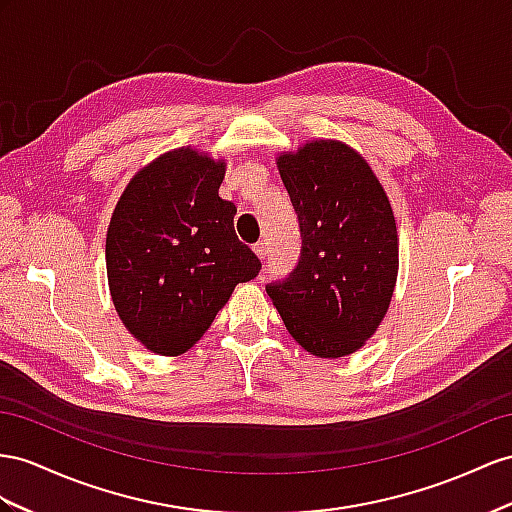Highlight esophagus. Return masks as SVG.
Returning <instances> with one entry per match:
<instances>
[{
    "instance_id": "1",
    "label": "esophagus",
    "mask_w": 512,
    "mask_h": 512,
    "mask_svg": "<svg viewBox=\"0 0 512 512\" xmlns=\"http://www.w3.org/2000/svg\"><path fill=\"white\" fill-rule=\"evenodd\" d=\"M253 251H255V255H257L259 259H266V255H268V246H266V240L257 242V244L253 246Z\"/></svg>"
}]
</instances>
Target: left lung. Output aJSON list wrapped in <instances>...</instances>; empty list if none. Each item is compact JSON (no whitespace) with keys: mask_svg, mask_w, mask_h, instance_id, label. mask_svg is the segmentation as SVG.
<instances>
[{"mask_svg":"<svg viewBox=\"0 0 512 512\" xmlns=\"http://www.w3.org/2000/svg\"><path fill=\"white\" fill-rule=\"evenodd\" d=\"M277 166L303 246L290 277L266 292L311 355H352L383 322L398 279L389 199L370 164L339 140H311Z\"/></svg>","mask_w":512,"mask_h":512,"instance_id":"left-lung-1","label":"left lung"}]
</instances>
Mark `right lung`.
<instances>
[{
    "label": "right lung",
    "mask_w": 512,
    "mask_h": 512,
    "mask_svg": "<svg viewBox=\"0 0 512 512\" xmlns=\"http://www.w3.org/2000/svg\"><path fill=\"white\" fill-rule=\"evenodd\" d=\"M225 166L190 147L168 151L131 177L114 207L106 238L112 303L155 355L192 348L235 285L261 270L235 235L238 209L218 196Z\"/></svg>",
    "instance_id": "1"
}]
</instances>
